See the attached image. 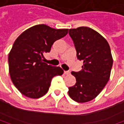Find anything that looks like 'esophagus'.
<instances>
[{"mask_svg": "<svg viewBox=\"0 0 124 124\" xmlns=\"http://www.w3.org/2000/svg\"><path fill=\"white\" fill-rule=\"evenodd\" d=\"M70 72L69 71H64V74H70Z\"/></svg>", "mask_w": 124, "mask_h": 124, "instance_id": "obj_1", "label": "esophagus"}]
</instances>
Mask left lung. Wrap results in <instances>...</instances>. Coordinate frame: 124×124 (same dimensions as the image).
<instances>
[{
	"label": "left lung",
	"mask_w": 124,
	"mask_h": 124,
	"mask_svg": "<svg viewBox=\"0 0 124 124\" xmlns=\"http://www.w3.org/2000/svg\"><path fill=\"white\" fill-rule=\"evenodd\" d=\"M79 60L83 61L82 70L72 72L76 84L69 87V96L79 103L96 98L107 84L113 64L111 49L106 39L87 27L70 29Z\"/></svg>",
	"instance_id": "obj_1"
}]
</instances>
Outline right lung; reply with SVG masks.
<instances>
[{
    "label": "right lung",
    "mask_w": 124,
    "mask_h": 124,
    "mask_svg": "<svg viewBox=\"0 0 124 124\" xmlns=\"http://www.w3.org/2000/svg\"><path fill=\"white\" fill-rule=\"evenodd\" d=\"M68 32V29H54L42 24L24 31L16 39L8 55L9 73L13 85L27 97L38 99L49 90L52 79L63 70L43 62L53 43Z\"/></svg>",
    "instance_id": "add662e5"
}]
</instances>
